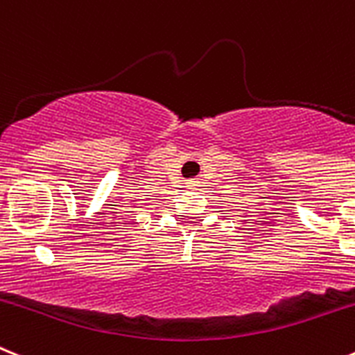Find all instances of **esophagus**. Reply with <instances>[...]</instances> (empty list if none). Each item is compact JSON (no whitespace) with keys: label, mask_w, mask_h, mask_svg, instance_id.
<instances>
[{"label":"esophagus","mask_w":355,"mask_h":355,"mask_svg":"<svg viewBox=\"0 0 355 355\" xmlns=\"http://www.w3.org/2000/svg\"><path fill=\"white\" fill-rule=\"evenodd\" d=\"M187 187H189V189H198V187H201V184H199L198 180H189L187 181Z\"/></svg>","instance_id":"obj_1"}]
</instances>
